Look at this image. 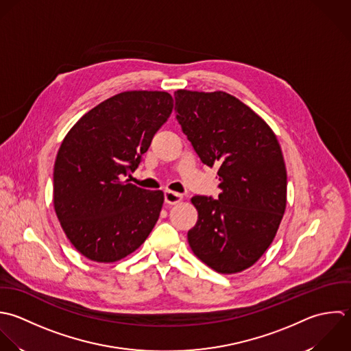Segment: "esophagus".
Here are the masks:
<instances>
[{"label":"esophagus","mask_w":351,"mask_h":351,"mask_svg":"<svg viewBox=\"0 0 351 351\" xmlns=\"http://www.w3.org/2000/svg\"><path fill=\"white\" fill-rule=\"evenodd\" d=\"M164 198H165V202L167 204H171V205H175V204H179L182 199H183V195L179 194V193H173L171 190H167L164 193Z\"/></svg>","instance_id":"1"}]
</instances>
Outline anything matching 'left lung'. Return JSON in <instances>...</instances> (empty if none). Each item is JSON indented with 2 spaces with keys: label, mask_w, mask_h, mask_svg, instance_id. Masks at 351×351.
Instances as JSON below:
<instances>
[{
  "label": "left lung",
  "mask_w": 351,
  "mask_h": 351,
  "mask_svg": "<svg viewBox=\"0 0 351 351\" xmlns=\"http://www.w3.org/2000/svg\"><path fill=\"white\" fill-rule=\"evenodd\" d=\"M175 112L201 161L217 168V199L195 195L193 253L219 274L254 265L274 242L287 202V171L272 128L224 91H175Z\"/></svg>",
  "instance_id": "obj_1"
}]
</instances>
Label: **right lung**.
<instances>
[{"label": "right lung", "mask_w": 351, "mask_h": 351, "mask_svg": "<svg viewBox=\"0 0 351 351\" xmlns=\"http://www.w3.org/2000/svg\"><path fill=\"white\" fill-rule=\"evenodd\" d=\"M172 108L167 91H124L88 110L65 135L54 162L53 205L66 238L86 258L116 263L156 226L164 193L123 178L139 165Z\"/></svg>", "instance_id": "1"}]
</instances>
